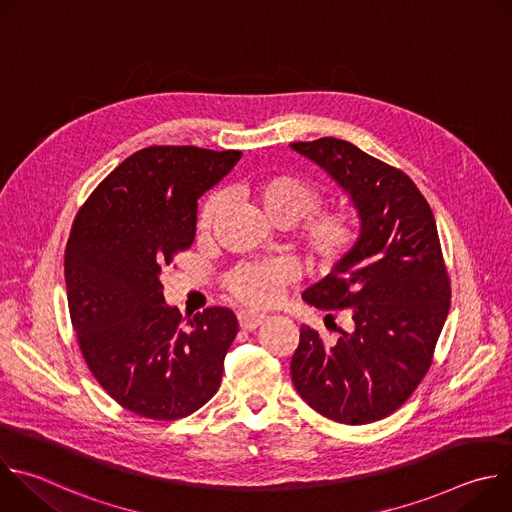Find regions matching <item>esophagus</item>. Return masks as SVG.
Masks as SVG:
<instances>
[{"label": "esophagus", "mask_w": 512, "mask_h": 512, "mask_svg": "<svg viewBox=\"0 0 512 512\" xmlns=\"http://www.w3.org/2000/svg\"><path fill=\"white\" fill-rule=\"evenodd\" d=\"M265 320H267V316H263V314L239 312V326H241L243 330H255V328H259Z\"/></svg>", "instance_id": "34e87169"}]
</instances>
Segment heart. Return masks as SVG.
<instances>
[{"label":"heart","instance_id":"obj_1","mask_svg":"<svg viewBox=\"0 0 512 512\" xmlns=\"http://www.w3.org/2000/svg\"><path fill=\"white\" fill-rule=\"evenodd\" d=\"M247 192L269 223L277 227L298 223L294 243L314 271H330L340 265L360 239V214L346 206L316 210L322 202V190L310 180L291 174L267 176L249 184ZM221 204V196L206 200L198 218L200 229L212 225ZM283 283L285 271L275 263H243L225 279L231 298L251 308L271 306Z\"/></svg>","mask_w":512,"mask_h":512}]
</instances>
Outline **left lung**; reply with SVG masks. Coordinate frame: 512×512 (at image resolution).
I'll use <instances>...</instances> for the list:
<instances>
[{
  "mask_svg": "<svg viewBox=\"0 0 512 512\" xmlns=\"http://www.w3.org/2000/svg\"><path fill=\"white\" fill-rule=\"evenodd\" d=\"M360 214L352 253L302 298L350 318V330L324 340L302 326L291 381L320 415L348 425L379 421L399 409L431 367L450 312V277L433 212L413 180L336 137L294 141ZM326 316V318H328Z\"/></svg>",
  "mask_w": 512,
  "mask_h": 512,
  "instance_id": "obj_1",
  "label": "left lung"
}]
</instances>
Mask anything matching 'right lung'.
<instances>
[{"label": "right lung", "mask_w": 512, "mask_h": 512, "mask_svg": "<svg viewBox=\"0 0 512 512\" xmlns=\"http://www.w3.org/2000/svg\"><path fill=\"white\" fill-rule=\"evenodd\" d=\"M241 152L152 145L121 162L79 210L64 251L70 322L99 385L148 419H178L221 387L239 322L208 308L182 326L162 269L196 235L198 198Z\"/></svg>", "instance_id": "right-lung-1"}]
</instances>
